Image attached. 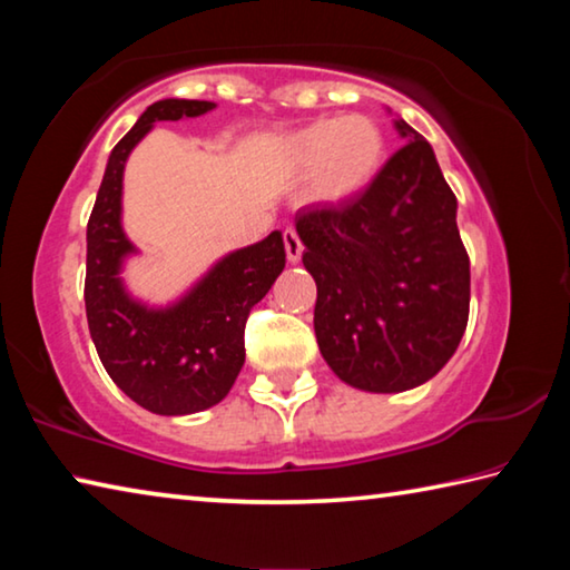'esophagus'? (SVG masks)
<instances>
[{"mask_svg":"<svg viewBox=\"0 0 570 570\" xmlns=\"http://www.w3.org/2000/svg\"><path fill=\"white\" fill-rule=\"evenodd\" d=\"M284 248H286V258L292 264H296L298 258H302V254H304V244H302V238H298V234L294 228H286L284 230Z\"/></svg>","mask_w":570,"mask_h":570,"instance_id":"esophagus-1","label":"esophagus"}]
</instances>
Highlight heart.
I'll return each mask as SVG.
<instances>
[{
    "mask_svg": "<svg viewBox=\"0 0 570 570\" xmlns=\"http://www.w3.org/2000/svg\"><path fill=\"white\" fill-rule=\"evenodd\" d=\"M298 168H314V186L322 198L342 200L372 186L387 158V138L377 120L366 115L322 118L288 140Z\"/></svg>",
    "mask_w": 570,
    "mask_h": 570,
    "instance_id": "1",
    "label": "heart"
}]
</instances>
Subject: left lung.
Listing matches in <instances>:
<instances>
[{"instance_id":"1","label":"left lung","mask_w":570,"mask_h":570,"mask_svg":"<svg viewBox=\"0 0 570 570\" xmlns=\"http://www.w3.org/2000/svg\"><path fill=\"white\" fill-rule=\"evenodd\" d=\"M410 142L342 206L296 214L302 262L316 282L314 332L336 377L364 392H404L448 364L470 314V258L458 198L430 142Z\"/></svg>"}]
</instances>
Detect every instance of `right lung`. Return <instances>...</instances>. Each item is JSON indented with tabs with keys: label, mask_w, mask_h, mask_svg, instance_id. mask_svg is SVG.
<instances>
[{
	"label": "right lung",
	"mask_w": 570,
	"mask_h": 570,
	"mask_svg": "<svg viewBox=\"0 0 570 570\" xmlns=\"http://www.w3.org/2000/svg\"><path fill=\"white\" fill-rule=\"evenodd\" d=\"M208 100H158L112 148L88 220L85 308L90 336L110 380L132 402L156 414L208 410L234 387L246 360V320L284 272L282 230L238 248L210 268L168 308H148L120 282L125 256L135 246L122 234V170L130 150L153 122L196 118L214 110Z\"/></svg>",
	"instance_id": "obj_1"
}]
</instances>
